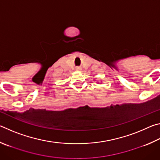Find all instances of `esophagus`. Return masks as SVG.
Segmentation results:
<instances>
[{
	"label": "esophagus",
	"instance_id": "34e87169",
	"mask_svg": "<svg viewBox=\"0 0 160 160\" xmlns=\"http://www.w3.org/2000/svg\"><path fill=\"white\" fill-rule=\"evenodd\" d=\"M76 70H80V68H76Z\"/></svg>",
	"mask_w": 160,
	"mask_h": 160
}]
</instances>
